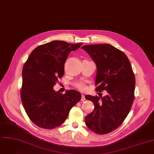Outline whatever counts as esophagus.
<instances>
[{
  "mask_svg": "<svg viewBox=\"0 0 154 154\" xmlns=\"http://www.w3.org/2000/svg\"><path fill=\"white\" fill-rule=\"evenodd\" d=\"M81 100H82V101H85L86 100V98H85V97L84 94L82 95V99H81Z\"/></svg>",
  "mask_w": 154,
  "mask_h": 154,
  "instance_id": "obj_1",
  "label": "esophagus"
}]
</instances>
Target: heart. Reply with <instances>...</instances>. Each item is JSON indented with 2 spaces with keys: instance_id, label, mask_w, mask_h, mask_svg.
I'll return each mask as SVG.
<instances>
[{
  "instance_id": "obj_1",
  "label": "heart",
  "mask_w": 154,
  "mask_h": 154,
  "mask_svg": "<svg viewBox=\"0 0 154 154\" xmlns=\"http://www.w3.org/2000/svg\"><path fill=\"white\" fill-rule=\"evenodd\" d=\"M75 86L77 88H78L80 90L84 91L86 90V85L83 82H77L75 84Z\"/></svg>"
}]
</instances>
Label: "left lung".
<instances>
[{
    "instance_id": "obj_1",
    "label": "left lung",
    "mask_w": 154,
    "mask_h": 154,
    "mask_svg": "<svg viewBox=\"0 0 154 154\" xmlns=\"http://www.w3.org/2000/svg\"><path fill=\"white\" fill-rule=\"evenodd\" d=\"M86 51L97 65L96 90L107 91L101 97L86 95L94 108L85 117L86 126L98 134L118 128L127 116L134 100L135 78L126 54L109 44L86 45Z\"/></svg>"
}]
</instances>
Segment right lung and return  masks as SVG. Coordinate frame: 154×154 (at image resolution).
Masks as SVG:
<instances>
[{
    "instance_id": "right-lung-1",
    "label": "right lung",
    "mask_w": 154,
    "mask_h": 154,
    "mask_svg": "<svg viewBox=\"0 0 154 154\" xmlns=\"http://www.w3.org/2000/svg\"><path fill=\"white\" fill-rule=\"evenodd\" d=\"M82 44L51 41L35 48L25 63L21 100L29 119L38 127L46 129L59 127L81 100V93L76 90H66L63 94L53 87L64 75L69 54Z\"/></svg>"
}]
</instances>
